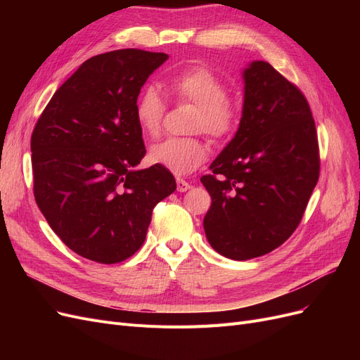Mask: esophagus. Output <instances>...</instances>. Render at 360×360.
Segmentation results:
<instances>
[{"instance_id":"34e87169","label":"esophagus","mask_w":360,"mask_h":360,"mask_svg":"<svg viewBox=\"0 0 360 360\" xmlns=\"http://www.w3.org/2000/svg\"><path fill=\"white\" fill-rule=\"evenodd\" d=\"M188 189H191V183H188L184 179L177 177V191L179 192H186Z\"/></svg>"}]
</instances>
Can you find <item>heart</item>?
Segmentation results:
<instances>
[{
	"mask_svg": "<svg viewBox=\"0 0 360 360\" xmlns=\"http://www.w3.org/2000/svg\"><path fill=\"white\" fill-rule=\"evenodd\" d=\"M163 86L176 103L197 106L192 129L216 141L230 136L240 122V105L226 94V84L212 68L197 64L168 75ZM167 105L153 86H147L135 102V120L147 136L159 135ZM209 148L200 136H171L151 146L148 159L177 176H186L201 167Z\"/></svg>",
	"mask_w": 360,
	"mask_h": 360,
	"instance_id": "b5f03b06",
	"label": "heart"
}]
</instances>
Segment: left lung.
Wrapping results in <instances>:
<instances>
[{"instance_id": "8db88e82", "label": "left lung", "mask_w": 360, "mask_h": 360, "mask_svg": "<svg viewBox=\"0 0 360 360\" xmlns=\"http://www.w3.org/2000/svg\"><path fill=\"white\" fill-rule=\"evenodd\" d=\"M243 78L240 126L201 177L212 197L207 240L238 261L269 254L296 231L320 177L307 97L266 61L250 63Z\"/></svg>"}]
</instances>
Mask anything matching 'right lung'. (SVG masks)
<instances>
[{
	"label": "right lung",
	"mask_w": 360,
	"mask_h": 360,
	"mask_svg": "<svg viewBox=\"0 0 360 360\" xmlns=\"http://www.w3.org/2000/svg\"><path fill=\"white\" fill-rule=\"evenodd\" d=\"M163 52L118 49L82 63L52 96L31 135L34 198L78 255L115 264L143 246L155 205L176 191L146 156L135 102Z\"/></svg>",
	"instance_id": "add662e5"
}]
</instances>
